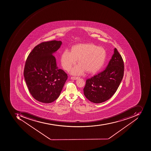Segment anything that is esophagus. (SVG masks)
I'll list each match as a JSON object with an SVG mask.
<instances>
[{
	"mask_svg": "<svg viewBox=\"0 0 151 151\" xmlns=\"http://www.w3.org/2000/svg\"><path fill=\"white\" fill-rule=\"evenodd\" d=\"M78 78H79V77H72L71 78L72 80H77V79H78Z\"/></svg>",
	"mask_w": 151,
	"mask_h": 151,
	"instance_id": "1",
	"label": "esophagus"
}]
</instances>
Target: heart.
Wrapping results in <instances>:
<instances>
[{
  "label": "heart",
  "instance_id": "b5f03b06",
  "mask_svg": "<svg viewBox=\"0 0 151 151\" xmlns=\"http://www.w3.org/2000/svg\"><path fill=\"white\" fill-rule=\"evenodd\" d=\"M106 53L104 48L91 44H79L72 49L66 50L61 55L60 62L65 70L69 71L76 64L78 60L80 64L73 68L71 73L81 75L87 70L94 73L99 70L104 63Z\"/></svg>",
  "mask_w": 151,
  "mask_h": 151
}]
</instances>
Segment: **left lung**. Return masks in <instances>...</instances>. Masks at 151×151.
<instances>
[{"mask_svg":"<svg viewBox=\"0 0 151 151\" xmlns=\"http://www.w3.org/2000/svg\"><path fill=\"white\" fill-rule=\"evenodd\" d=\"M124 74L122 56L116 48L105 70L87 79L84 96L91 102L100 103L111 98L120 84Z\"/></svg>","mask_w":151,"mask_h":151,"instance_id":"8db88e82","label":"left lung"}]
</instances>
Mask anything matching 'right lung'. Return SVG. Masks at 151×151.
<instances>
[{
  "label": "right lung",
  "mask_w": 151,
  "mask_h": 151,
  "mask_svg": "<svg viewBox=\"0 0 151 151\" xmlns=\"http://www.w3.org/2000/svg\"><path fill=\"white\" fill-rule=\"evenodd\" d=\"M60 41L44 42L30 53L25 63L24 76L32 96L45 103L53 102L59 96L68 75L56 65L53 55L60 48Z\"/></svg>",
  "instance_id": "1"
}]
</instances>
